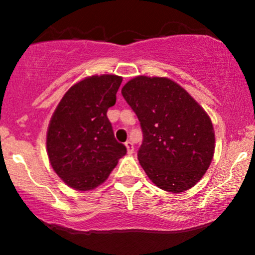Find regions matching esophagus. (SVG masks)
Instances as JSON below:
<instances>
[{
    "label": "esophagus",
    "mask_w": 255,
    "mask_h": 255,
    "mask_svg": "<svg viewBox=\"0 0 255 255\" xmlns=\"http://www.w3.org/2000/svg\"><path fill=\"white\" fill-rule=\"evenodd\" d=\"M126 147H127V153L128 154H131L134 152V146L131 144L130 141H126Z\"/></svg>",
    "instance_id": "34e87169"
}]
</instances>
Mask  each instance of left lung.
Here are the masks:
<instances>
[{
  "instance_id": "1",
  "label": "left lung",
  "mask_w": 255,
  "mask_h": 255,
  "mask_svg": "<svg viewBox=\"0 0 255 255\" xmlns=\"http://www.w3.org/2000/svg\"><path fill=\"white\" fill-rule=\"evenodd\" d=\"M121 93L141 126L137 159L148 178L171 193L195 186L215 153V130L206 111L169 78L139 75Z\"/></svg>"
}]
</instances>
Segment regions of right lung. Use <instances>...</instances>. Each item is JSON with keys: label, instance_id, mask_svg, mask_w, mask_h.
<instances>
[{"label": "right lung", "instance_id": "right-lung-1", "mask_svg": "<svg viewBox=\"0 0 255 255\" xmlns=\"http://www.w3.org/2000/svg\"><path fill=\"white\" fill-rule=\"evenodd\" d=\"M121 83L114 74L85 78L64 93L52 114L46 133L49 162L73 189H95L127 152L107 116Z\"/></svg>", "mask_w": 255, "mask_h": 255}]
</instances>
